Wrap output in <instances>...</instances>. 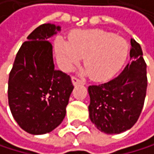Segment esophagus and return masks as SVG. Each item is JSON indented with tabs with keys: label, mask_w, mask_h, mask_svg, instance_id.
I'll list each match as a JSON object with an SVG mask.
<instances>
[{
	"label": "esophagus",
	"mask_w": 154,
	"mask_h": 154,
	"mask_svg": "<svg viewBox=\"0 0 154 154\" xmlns=\"http://www.w3.org/2000/svg\"><path fill=\"white\" fill-rule=\"evenodd\" d=\"M72 82H73V84L75 85H79V84H82V81L78 78L76 76H73L72 77Z\"/></svg>",
	"instance_id": "1"
}]
</instances>
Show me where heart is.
Here are the masks:
<instances>
[{
    "label": "heart",
    "mask_w": 154,
    "mask_h": 154,
    "mask_svg": "<svg viewBox=\"0 0 154 154\" xmlns=\"http://www.w3.org/2000/svg\"><path fill=\"white\" fill-rule=\"evenodd\" d=\"M55 48L66 69L85 57L84 66L89 77L96 81L113 76L125 62L128 51L124 38L102 29L77 30L70 34L69 41L58 37Z\"/></svg>",
    "instance_id": "b5f03b06"
}]
</instances>
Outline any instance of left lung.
<instances>
[{
	"label": "left lung",
	"mask_w": 154,
	"mask_h": 154,
	"mask_svg": "<svg viewBox=\"0 0 154 154\" xmlns=\"http://www.w3.org/2000/svg\"><path fill=\"white\" fill-rule=\"evenodd\" d=\"M131 60L118 77L104 84L88 86L90 119L106 134H119L131 128L144 104L146 63L138 43L131 39Z\"/></svg>",
	"instance_id": "1"
}]
</instances>
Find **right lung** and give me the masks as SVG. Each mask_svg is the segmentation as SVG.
<instances>
[{
  "instance_id": "1",
  "label": "right lung",
  "mask_w": 154,
  "mask_h": 154,
  "mask_svg": "<svg viewBox=\"0 0 154 154\" xmlns=\"http://www.w3.org/2000/svg\"><path fill=\"white\" fill-rule=\"evenodd\" d=\"M53 24L36 27L19 48L8 83L9 105L18 126L32 135L52 131L63 120L74 88L69 75L54 69L49 38Z\"/></svg>"
}]
</instances>
